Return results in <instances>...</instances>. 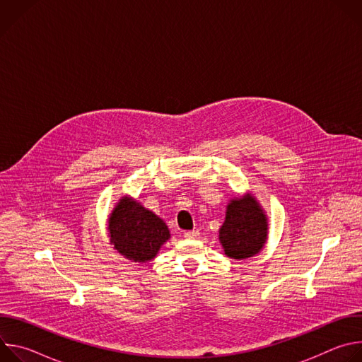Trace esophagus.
<instances>
[{"instance_id":"esophagus-1","label":"esophagus","mask_w":362,"mask_h":362,"mask_svg":"<svg viewBox=\"0 0 362 362\" xmlns=\"http://www.w3.org/2000/svg\"><path fill=\"white\" fill-rule=\"evenodd\" d=\"M183 236H185L186 239H196V238L199 236V230H186V232L183 233Z\"/></svg>"}]
</instances>
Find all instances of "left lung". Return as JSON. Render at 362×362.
I'll use <instances>...</instances> for the list:
<instances>
[{
	"instance_id": "left-lung-1",
	"label": "left lung",
	"mask_w": 362,
	"mask_h": 362,
	"mask_svg": "<svg viewBox=\"0 0 362 362\" xmlns=\"http://www.w3.org/2000/svg\"><path fill=\"white\" fill-rule=\"evenodd\" d=\"M268 239V218L250 193L235 197L226 206V218L219 229L225 255L242 261L259 253Z\"/></svg>"
}]
</instances>
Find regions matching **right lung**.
I'll list each match as a JSON object with an SVG mask.
<instances>
[{"label":"right lung","mask_w":362,"mask_h":362,"mask_svg":"<svg viewBox=\"0 0 362 362\" xmlns=\"http://www.w3.org/2000/svg\"><path fill=\"white\" fill-rule=\"evenodd\" d=\"M109 236L113 247L133 262H147L169 240L166 223L151 211L123 196L109 218Z\"/></svg>","instance_id":"obj_1"}]
</instances>
